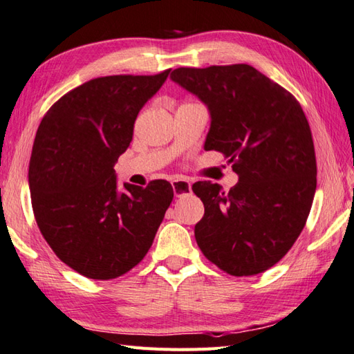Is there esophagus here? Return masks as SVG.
Segmentation results:
<instances>
[{"label":"esophagus","instance_id":"1","mask_svg":"<svg viewBox=\"0 0 354 354\" xmlns=\"http://www.w3.org/2000/svg\"><path fill=\"white\" fill-rule=\"evenodd\" d=\"M171 187H173V193H175L176 198H181L189 195L192 192V184L189 179H184V178H176L171 181Z\"/></svg>","mask_w":354,"mask_h":354}]
</instances>
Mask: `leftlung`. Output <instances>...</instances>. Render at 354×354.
Segmentation results:
<instances>
[{"label":"left lung","mask_w":354,"mask_h":354,"mask_svg":"<svg viewBox=\"0 0 354 354\" xmlns=\"http://www.w3.org/2000/svg\"><path fill=\"white\" fill-rule=\"evenodd\" d=\"M178 86L210 113L204 149L232 162L238 184L199 181L204 204L195 225L201 252L233 276H252L279 262L299 236L316 192L313 138L292 93L248 64L179 67Z\"/></svg>","instance_id":"1"}]
</instances>
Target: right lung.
Masks as SVG:
<instances>
[{
    "label": "right lung",
    "mask_w": 354,
    "mask_h": 354,
    "mask_svg": "<svg viewBox=\"0 0 354 354\" xmlns=\"http://www.w3.org/2000/svg\"><path fill=\"white\" fill-rule=\"evenodd\" d=\"M169 73L90 80L39 124L29 164L35 219L55 254L86 278L113 279L140 264L171 203L164 179L120 190L113 169Z\"/></svg>",
    "instance_id": "right-lung-1"
}]
</instances>
